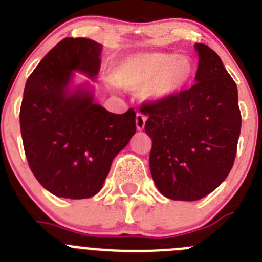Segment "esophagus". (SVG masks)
I'll list each match as a JSON object with an SVG mask.
<instances>
[{
  "label": "esophagus",
  "instance_id": "34e87169",
  "mask_svg": "<svg viewBox=\"0 0 262 262\" xmlns=\"http://www.w3.org/2000/svg\"><path fill=\"white\" fill-rule=\"evenodd\" d=\"M145 120H147V118H145L144 114H142V113H138V114H136V128H138L139 131L144 129Z\"/></svg>",
  "mask_w": 262,
  "mask_h": 262
}]
</instances>
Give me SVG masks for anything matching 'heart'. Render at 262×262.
<instances>
[{
    "label": "heart",
    "mask_w": 262,
    "mask_h": 262,
    "mask_svg": "<svg viewBox=\"0 0 262 262\" xmlns=\"http://www.w3.org/2000/svg\"><path fill=\"white\" fill-rule=\"evenodd\" d=\"M193 76V60L174 52L131 53L111 69L115 84L126 89L143 86L142 96L152 102H161L180 94Z\"/></svg>",
    "instance_id": "obj_1"
}]
</instances>
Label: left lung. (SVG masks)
I'll use <instances>...</instances> for the list:
<instances>
[{
  "label": "left lung",
  "mask_w": 262,
  "mask_h": 262,
  "mask_svg": "<svg viewBox=\"0 0 262 262\" xmlns=\"http://www.w3.org/2000/svg\"><path fill=\"white\" fill-rule=\"evenodd\" d=\"M195 84L173 98L140 106L152 139V178L160 193L174 201L201 200L226 180L242 128L235 81L211 48L195 43Z\"/></svg>",
  "instance_id": "left-lung-1"
}]
</instances>
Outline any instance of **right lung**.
<instances>
[{
    "label": "right lung",
    "mask_w": 262,
    "mask_h": 262,
    "mask_svg": "<svg viewBox=\"0 0 262 262\" xmlns=\"http://www.w3.org/2000/svg\"><path fill=\"white\" fill-rule=\"evenodd\" d=\"M102 45L66 38L27 78L19 120L30 169L53 195L82 200L96 195L114 157L136 133L133 108L114 114L94 102L93 92L69 84L77 71L94 80Z\"/></svg>",
    "instance_id": "right-lung-1"
}]
</instances>
